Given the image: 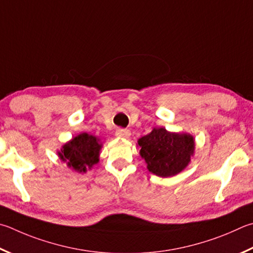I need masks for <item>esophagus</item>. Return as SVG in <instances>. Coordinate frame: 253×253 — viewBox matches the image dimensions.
I'll list each match as a JSON object with an SVG mask.
<instances>
[{"instance_id":"obj_1","label":"esophagus","mask_w":253,"mask_h":253,"mask_svg":"<svg viewBox=\"0 0 253 253\" xmlns=\"http://www.w3.org/2000/svg\"><path fill=\"white\" fill-rule=\"evenodd\" d=\"M116 136L117 137H122V138H129L130 130L124 129V128H119V129L116 130Z\"/></svg>"}]
</instances>
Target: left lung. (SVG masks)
Wrapping results in <instances>:
<instances>
[{
    "instance_id": "obj_1",
    "label": "left lung",
    "mask_w": 253,
    "mask_h": 253,
    "mask_svg": "<svg viewBox=\"0 0 253 253\" xmlns=\"http://www.w3.org/2000/svg\"><path fill=\"white\" fill-rule=\"evenodd\" d=\"M139 154L150 172L159 177H172L185 169L195 151V139L189 134L154 128L138 139Z\"/></svg>"
}]
</instances>
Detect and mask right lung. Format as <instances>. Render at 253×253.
Segmentation results:
<instances>
[{
  "label": "right lung",
  "mask_w": 253,
  "mask_h": 253,
  "mask_svg": "<svg viewBox=\"0 0 253 253\" xmlns=\"http://www.w3.org/2000/svg\"><path fill=\"white\" fill-rule=\"evenodd\" d=\"M102 144L97 137L82 132L66 142L58 151V156L67 166L77 172H86L99 162V150Z\"/></svg>",
  "instance_id": "right-lung-1"
}]
</instances>
